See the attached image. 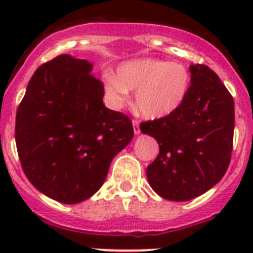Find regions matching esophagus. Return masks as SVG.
Returning <instances> with one entry per match:
<instances>
[{
  "label": "esophagus",
  "instance_id": "obj_1",
  "mask_svg": "<svg viewBox=\"0 0 253 253\" xmlns=\"http://www.w3.org/2000/svg\"><path fill=\"white\" fill-rule=\"evenodd\" d=\"M133 128H134V133L135 134H139L140 133V128H139V122L137 119H134L133 122Z\"/></svg>",
  "mask_w": 253,
  "mask_h": 253
}]
</instances>
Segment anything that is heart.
<instances>
[{
  "instance_id": "heart-1",
  "label": "heart",
  "mask_w": 253,
  "mask_h": 253,
  "mask_svg": "<svg viewBox=\"0 0 253 253\" xmlns=\"http://www.w3.org/2000/svg\"><path fill=\"white\" fill-rule=\"evenodd\" d=\"M191 87V75L181 63L166 59L144 58L125 62L118 76H104L105 95L120 107L128 101L129 90L135 91V105L148 119H161L176 113L186 100Z\"/></svg>"
}]
</instances>
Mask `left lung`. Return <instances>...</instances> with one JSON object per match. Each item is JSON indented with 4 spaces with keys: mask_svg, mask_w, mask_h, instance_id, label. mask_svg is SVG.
Segmentation results:
<instances>
[{
    "mask_svg": "<svg viewBox=\"0 0 253 253\" xmlns=\"http://www.w3.org/2000/svg\"><path fill=\"white\" fill-rule=\"evenodd\" d=\"M191 87L176 113L140 123L158 142L160 153L147 167L160 196L186 202L218 184L231 162L234 101L218 75L205 64L190 66Z\"/></svg>",
    "mask_w": 253,
    "mask_h": 253,
    "instance_id": "left-lung-1",
    "label": "left lung"
}]
</instances>
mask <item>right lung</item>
Here are the masks:
<instances>
[{"instance_id": "1", "label": "right lung", "mask_w": 253, "mask_h": 253, "mask_svg": "<svg viewBox=\"0 0 253 253\" xmlns=\"http://www.w3.org/2000/svg\"><path fill=\"white\" fill-rule=\"evenodd\" d=\"M91 71L86 59L58 55L35 71L17 107L15 139L24 173L63 204L92 196L134 135L128 116L104 105V84Z\"/></svg>"}]
</instances>
